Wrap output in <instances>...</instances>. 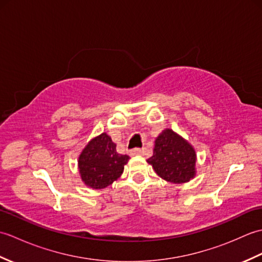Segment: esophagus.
<instances>
[{
	"label": "esophagus",
	"instance_id": "1",
	"mask_svg": "<svg viewBox=\"0 0 262 262\" xmlns=\"http://www.w3.org/2000/svg\"><path fill=\"white\" fill-rule=\"evenodd\" d=\"M145 153V149L144 148H134L133 151H130V155L132 157H135V155H141V154H144Z\"/></svg>",
	"mask_w": 262,
	"mask_h": 262
}]
</instances>
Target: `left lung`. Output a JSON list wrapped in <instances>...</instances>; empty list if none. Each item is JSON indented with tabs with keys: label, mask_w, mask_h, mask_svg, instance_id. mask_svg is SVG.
<instances>
[{
	"label": "left lung",
	"mask_w": 262,
	"mask_h": 262,
	"mask_svg": "<svg viewBox=\"0 0 262 262\" xmlns=\"http://www.w3.org/2000/svg\"><path fill=\"white\" fill-rule=\"evenodd\" d=\"M153 155L147 163L159 177L171 183H185L196 177L197 154L182 136L166 128L154 142Z\"/></svg>",
	"instance_id": "1"
}]
</instances>
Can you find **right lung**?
<instances>
[{
  "instance_id": "add662e5",
  "label": "right lung",
  "mask_w": 262,
  "mask_h": 262,
  "mask_svg": "<svg viewBox=\"0 0 262 262\" xmlns=\"http://www.w3.org/2000/svg\"><path fill=\"white\" fill-rule=\"evenodd\" d=\"M129 157L116 151V144L107 133H102L86 144L77 160L80 177L85 186L103 189L124 172Z\"/></svg>"
}]
</instances>
